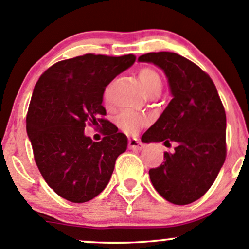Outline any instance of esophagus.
Segmentation results:
<instances>
[{
	"instance_id": "esophagus-1",
	"label": "esophagus",
	"mask_w": 249,
	"mask_h": 249,
	"mask_svg": "<svg viewBox=\"0 0 249 249\" xmlns=\"http://www.w3.org/2000/svg\"><path fill=\"white\" fill-rule=\"evenodd\" d=\"M129 147H130V149H132V150H137V151H139V150L143 149L144 145H143V143L139 141V139L130 138L129 139Z\"/></svg>"
}]
</instances>
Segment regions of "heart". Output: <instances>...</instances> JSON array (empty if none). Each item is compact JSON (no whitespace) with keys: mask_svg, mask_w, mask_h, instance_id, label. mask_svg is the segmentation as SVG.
<instances>
[{"mask_svg":"<svg viewBox=\"0 0 249 249\" xmlns=\"http://www.w3.org/2000/svg\"><path fill=\"white\" fill-rule=\"evenodd\" d=\"M138 78L141 80L142 86L144 87V91L146 92V94L152 93L156 89H160L162 87V81H160V75L156 72L155 70L150 67H143L138 71ZM110 92L111 87L110 85L105 87L104 89V99L107 102L110 99ZM146 118L142 114L135 113V112L125 111L118 114V117L116 118V124L123 132L127 133V135H135L137 133L139 129H141L143 125L146 124Z\"/></svg>","mask_w":249,"mask_h":249,"instance_id":"heart-1","label":"heart"}]
</instances>
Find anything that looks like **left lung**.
I'll use <instances>...</instances> for the list:
<instances>
[{
    "mask_svg": "<svg viewBox=\"0 0 249 249\" xmlns=\"http://www.w3.org/2000/svg\"><path fill=\"white\" fill-rule=\"evenodd\" d=\"M164 72L173 99L142 137L144 143H176L164 162L150 169L157 193L178 206L195 202L208 191L226 160V112L210 76L190 60L171 52L147 53Z\"/></svg>",
    "mask_w": 249,
    "mask_h": 249,
    "instance_id": "left-lung-1",
    "label": "left lung"
}]
</instances>
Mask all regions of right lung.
Listing matches in <instances>:
<instances>
[{"instance_id":"add662e5","label":"right lung","mask_w":249,"mask_h":249,"mask_svg":"<svg viewBox=\"0 0 249 249\" xmlns=\"http://www.w3.org/2000/svg\"><path fill=\"white\" fill-rule=\"evenodd\" d=\"M136 61L133 54H85L59 61L40 76L27 113V135L41 175L59 196L84 203L105 189L127 138L106 119L104 89ZM106 127L102 142L84 135L87 124Z\"/></svg>"}]
</instances>
